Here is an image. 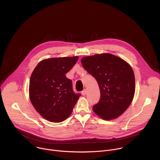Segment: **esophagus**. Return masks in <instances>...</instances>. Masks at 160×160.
<instances>
[{"instance_id": "34e87169", "label": "esophagus", "mask_w": 160, "mask_h": 160, "mask_svg": "<svg viewBox=\"0 0 160 160\" xmlns=\"http://www.w3.org/2000/svg\"><path fill=\"white\" fill-rule=\"evenodd\" d=\"M87 91L86 89H84L83 91H82V94L83 96H85L87 94Z\"/></svg>"}]
</instances>
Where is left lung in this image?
Listing matches in <instances>:
<instances>
[{
  "instance_id": "8db88e82",
  "label": "left lung",
  "mask_w": 160,
  "mask_h": 160,
  "mask_svg": "<svg viewBox=\"0 0 160 160\" xmlns=\"http://www.w3.org/2000/svg\"><path fill=\"white\" fill-rule=\"evenodd\" d=\"M81 62L100 89V100L94 105V112L105 120L119 117L129 107L135 94V76L130 64L109 53L83 57Z\"/></svg>"
}]
</instances>
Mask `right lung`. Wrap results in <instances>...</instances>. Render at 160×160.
<instances>
[{
	"label": "right lung",
	"instance_id": "right-lung-1",
	"mask_svg": "<svg viewBox=\"0 0 160 160\" xmlns=\"http://www.w3.org/2000/svg\"><path fill=\"white\" fill-rule=\"evenodd\" d=\"M78 56L45 59L37 65L30 80L29 96L36 111L47 120L59 123L70 116L80 94L66 77Z\"/></svg>",
	"mask_w": 160,
	"mask_h": 160
}]
</instances>
